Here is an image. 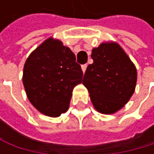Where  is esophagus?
<instances>
[{
    "mask_svg": "<svg viewBox=\"0 0 154 154\" xmlns=\"http://www.w3.org/2000/svg\"><path fill=\"white\" fill-rule=\"evenodd\" d=\"M87 64H82L81 66V68H82V71H83V73H85L86 72V69H87Z\"/></svg>",
    "mask_w": 154,
    "mask_h": 154,
    "instance_id": "1",
    "label": "esophagus"
}]
</instances>
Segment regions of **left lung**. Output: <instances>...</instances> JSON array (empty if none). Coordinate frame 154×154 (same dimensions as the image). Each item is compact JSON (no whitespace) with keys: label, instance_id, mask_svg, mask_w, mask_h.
<instances>
[{"label":"left lung","instance_id":"8db88e82","mask_svg":"<svg viewBox=\"0 0 154 154\" xmlns=\"http://www.w3.org/2000/svg\"><path fill=\"white\" fill-rule=\"evenodd\" d=\"M93 63L88 64L82 80L91 103L102 114H114L134 93L137 70L116 43H102L92 50Z\"/></svg>","mask_w":154,"mask_h":154}]
</instances>
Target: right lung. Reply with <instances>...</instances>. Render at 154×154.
<instances>
[{"label":"right lung","mask_w":154,"mask_h":154,"mask_svg":"<svg viewBox=\"0 0 154 154\" xmlns=\"http://www.w3.org/2000/svg\"><path fill=\"white\" fill-rule=\"evenodd\" d=\"M82 76L72 51L50 38L26 59L23 84L32 105L43 115L56 117L67 111L73 88Z\"/></svg>","instance_id":"obj_1"}]
</instances>
